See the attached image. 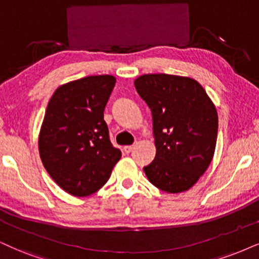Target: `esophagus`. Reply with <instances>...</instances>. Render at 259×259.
Listing matches in <instances>:
<instances>
[{
  "mask_svg": "<svg viewBox=\"0 0 259 259\" xmlns=\"http://www.w3.org/2000/svg\"><path fill=\"white\" fill-rule=\"evenodd\" d=\"M133 149H134V146H124V148H123L124 153H125V154H129Z\"/></svg>",
  "mask_w": 259,
  "mask_h": 259,
  "instance_id": "obj_1",
  "label": "esophagus"
}]
</instances>
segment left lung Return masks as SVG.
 Listing matches in <instances>:
<instances>
[{
  "label": "left lung",
  "mask_w": 259,
  "mask_h": 259,
  "mask_svg": "<svg viewBox=\"0 0 259 259\" xmlns=\"http://www.w3.org/2000/svg\"><path fill=\"white\" fill-rule=\"evenodd\" d=\"M134 83L153 114L156 155L143 167L147 178L168 194L188 191L214 158L217 107L195 78L146 74Z\"/></svg>",
  "instance_id": "left-lung-1"
}]
</instances>
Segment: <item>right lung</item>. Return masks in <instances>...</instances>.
Returning <instances> with one entry per match:
<instances>
[{
	"label": "right lung",
	"mask_w": 259,
	"mask_h": 259,
	"mask_svg": "<svg viewBox=\"0 0 259 259\" xmlns=\"http://www.w3.org/2000/svg\"><path fill=\"white\" fill-rule=\"evenodd\" d=\"M114 83L112 75H97L61 84L45 111L38 139L41 162L54 182L76 197L105 185L122 156L104 120Z\"/></svg>",
	"instance_id": "right-lung-1"
}]
</instances>
